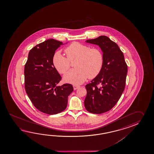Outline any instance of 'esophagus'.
I'll return each instance as SVG.
<instances>
[{"instance_id":"34e87169","label":"esophagus","mask_w":154,"mask_h":154,"mask_svg":"<svg viewBox=\"0 0 154 154\" xmlns=\"http://www.w3.org/2000/svg\"><path fill=\"white\" fill-rule=\"evenodd\" d=\"M80 88V86H79V85H73V88H74V90H75L78 89V88Z\"/></svg>"}]
</instances>
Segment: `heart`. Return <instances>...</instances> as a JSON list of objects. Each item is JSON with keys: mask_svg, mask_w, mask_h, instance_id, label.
Listing matches in <instances>:
<instances>
[{"mask_svg": "<svg viewBox=\"0 0 154 154\" xmlns=\"http://www.w3.org/2000/svg\"><path fill=\"white\" fill-rule=\"evenodd\" d=\"M67 58L60 51L54 53L53 63L56 70L63 74L70 66V61L76 59L75 69L70 70L64 76V80L72 84H81L87 79H94L101 72L104 57L101 51L80 43L73 42L65 49Z\"/></svg>", "mask_w": 154, "mask_h": 154, "instance_id": "heart-1", "label": "heart"}]
</instances>
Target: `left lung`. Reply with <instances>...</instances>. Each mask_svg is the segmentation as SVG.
<instances>
[{"mask_svg": "<svg viewBox=\"0 0 154 154\" xmlns=\"http://www.w3.org/2000/svg\"><path fill=\"white\" fill-rule=\"evenodd\" d=\"M85 42L98 45L104 57L101 72L85 86L87 95L84 101L88 111L101 114L111 109L121 97L125 90L128 67L121 50L108 37L99 36Z\"/></svg>", "mask_w": 154, "mask_h": 154, "instance_id": "obj_1", "label": "left lung"}]
</instances>
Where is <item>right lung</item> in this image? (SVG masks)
I'll use <instances>...</instances> for the list:
<instances>
[{
    "instance_id": "obj_1",
    "label": "right lung",
    "mask_w": 154,
    "mask_h": 154,
    "mask_svg": "<svg viewBox=\"0 0 154 154\" xmlns=\"http://www.w3.org/2000/svg\"><path fill=\"white\" fill-rule=\"evenodd\" d=\"M64 45L56 39H47L29 51L25 69V88L33 105L48 115H55L66 109L68 97L73 91L72 85L57 86L62 77L53 63L55 51Z\"/></svg>"
}]
</instances>
